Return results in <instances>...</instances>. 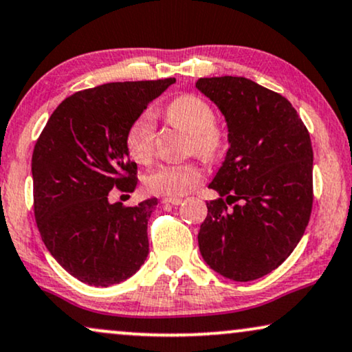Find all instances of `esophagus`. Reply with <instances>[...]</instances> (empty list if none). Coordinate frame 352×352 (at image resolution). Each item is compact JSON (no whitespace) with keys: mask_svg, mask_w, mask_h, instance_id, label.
Segmentation results:
<instances>
[{"mask_svg":"<svg viewBox=\"0 0 352 352\" xmlns=\"http://www.w3.org/2000/svg\"><path fill=\"white\" fill-rule=\"evenodd\" d=\"M164 204H172V206H179L182 204V199L180 198H164L162 199Z\"/></svg>","mask_w":352,"mask_h":352,"instance_id":"obj_1","label":"esophagus"}]
</instances>
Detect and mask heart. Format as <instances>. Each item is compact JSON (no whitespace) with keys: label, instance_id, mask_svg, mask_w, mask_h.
Listing matches in <instances>:
<instances>
[{"label":"heart","instance_id":"1","mask_svg":"<svg viewBox=\"0 0 352 352\" xmlns=\"http://www.w3.org/2000/svg\"><path fill=\"white\" fill-rule=\"evenodd\" d=\"M167 119L191 135L190 148L206 159L217 157L225 146V132L215 124L212 106L201 96L182 95L167 106ZM156 125L151 112H143L132 122L125 135L129 156L138 164H149L154 157ZM204 179L198 162L162 164L144 179L146 188L154 195L179 198L190 193Z\"/></svg>","mask_w":352,"mask_h":352}]
</instances>
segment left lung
Here are the masks:
<instances>
[{
	"label": "left lung",
	"mask_w": 352,
	"mask_h": 352,
	"mask_svg": "<svg viewBox=\"0 0 352 352\" xmlns=\"http://www.w3.org/2000/svg\"><path fill=\"white\" fill-rule=\"evenodd\" d=\"M196 88L225 116L230 143L209 184L220 198L208 203L199 251L225 278L250 282L277 269L306 230L314 199L311 137L287 98L250 78H199Z\"/></svg>",
	"instance_id": "obj_1"
}]
</instances>
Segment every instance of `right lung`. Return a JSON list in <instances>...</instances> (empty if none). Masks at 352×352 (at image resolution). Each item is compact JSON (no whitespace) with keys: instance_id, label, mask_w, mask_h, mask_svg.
<instances>
[{"instance_id":"add662e5","label":"right lung","mask_w":352,"mask_h":352,"mask_svg":"<svg viewBox=\"0 0 352 352\" xmlns=\"http://www.w3.org/2000/svg\"><path fill=\"white\" fill-rule=\"evenodd\" d=\"M173 82H114L74 93L56 107L36 140V227L51 256L83 283H120L146 261L148 219L157 199L125 208L111 203L109 191L132 193L137 186V164L130 161L125 135Z\"/></svg>"}]
</instances>
